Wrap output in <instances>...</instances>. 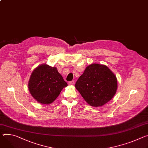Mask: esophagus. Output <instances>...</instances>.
Returning a JSON list of instances; mask_svg holds the SVG:
<instances>
[{
  "mask_svg": "<svg viewBox=\"0 0 148 148\" xmlns=\"http://www.w3.org/2000/svg\"><path fill=\"white\" fill-rule=\"evenodd\" d=\"M69 84L70 85H74L75 82H74V81H71V82H69Z\"/></svg>",
  "mask_w": 148,
  "mask_h": 148,
  "instance_id": "1",
  "label": "esophagus"
}]
</instances>
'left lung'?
I'll use <instances>...</instances> for the list:
<instances>
[{
  "label": "left lung",
  "instance_id": "obj_1",
  "mask_svg": "<svg viewBox=\"0 0 148 148\" xmlns=\"http://www.w3.org/2000/svg\"><path fill=\"white\" fill-rule=\"evenodd\" d=\"M75 87L88 104L99 107L113 97L117 88V81L107 66L92 64L86 67Z\"/></svg>",
  "mask_w": 148,
  "mask_h": 148
}]
</instances>
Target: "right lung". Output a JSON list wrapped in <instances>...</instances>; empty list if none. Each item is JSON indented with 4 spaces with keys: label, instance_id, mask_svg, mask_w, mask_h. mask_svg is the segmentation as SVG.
<instances>
[{
    "label": "right lung",
    "instance_id": "1",
    "mask_svg": "<svg viewBox=\"0 0 148 148\" xmlns=\"http://www.w3.org/2000/svg\"><path fill=\"white\" fill-rule=\"evenodd\" d=\"M67 86L57 68L47 64L39 65L34 70L28 83L32 96L39 103L45 104L54 101Z\"/></svg>",
    "mask_w": 148,
    "mask_h": 148
}]
</instances>
